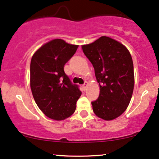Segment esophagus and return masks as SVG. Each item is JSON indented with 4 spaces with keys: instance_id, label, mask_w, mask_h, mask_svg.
<instances>
[{
    "instance_id": "1",
    "label": "esophagus",
    "mask_w": 159,
    "mask_h": 159,
    "mask_svg": "<svg viewBox=\"0 0 159 159\" xmlns=\"http://www.w3.org/2000/svg\"><path fill=\"white\" fill-rule=\"evenodd\" d=\"M87 82L85 81L84 84L82 85V88L84 89V90H86V87H87Z\"/></svg>"
}]
</instances>
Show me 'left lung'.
<instances>
[{
    "mask_svg": "<svg viewBox=\"0 0 159 159\" xmlns=\"http://www.w3.org/2000/svg\"><path fill=\"white\" fill-rule=\"evenodd\" d=\"M84 54L93 64L100 87L98 98L91 102L96 116L112 120L126 110L134 84L132 56L123 44L101 36L82 45Z\"/></svg>",
    "mask_w": 159,
    "mask_h": 159,
    "instance_id": "obj_1",
    "label": "left lung"
}]
</instances>
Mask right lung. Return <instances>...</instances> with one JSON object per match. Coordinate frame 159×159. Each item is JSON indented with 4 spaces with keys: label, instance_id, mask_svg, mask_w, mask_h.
Instances as JSON below:
<instances>
[{
    "label": "right lung",
    "instance_id": "right-lung-1",
    "mask_svg": "<svg viewBox=\"0 0 159 159\" xmlns=\"http://www.w3.org/2000/svg\"><path fill=\"white\" fill-rule=\"evenodd\" d=\"M78 45L56 39L35 52L30 62V88L39 108L51 119L62 120L75 111L81 95L64 72V65L72 58Z\"/></svg>",
    "mask_w": 159,
    "mask_h": 159
}]
</instances>
